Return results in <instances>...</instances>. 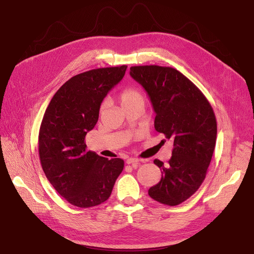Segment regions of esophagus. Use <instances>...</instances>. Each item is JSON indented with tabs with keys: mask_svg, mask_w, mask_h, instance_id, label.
<instances>
[{
	"mask_svg": "<svg viewBox=\"0 0 254 254\" xmlns=\"http://www.w3.org/2000/svg\"><path fill=\"white\" fill-rule=\"evenodd\" d=\"M127 165H132L134 167H137V166L140 164V161H139L138 158L130 157V158H127Z\"/></svg>",
	"mask_w": 254,
	"mask_h": 254,
	"instance_id": "obj_1",
	"label": "esophagus"
}]
</instances>
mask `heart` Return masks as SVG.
<instances>
[{
  "label": "heart",
  "instance_id": "1",
  "mask_svg": "<svg viewBox=\"0 0 254 254\" xmlns=\"http://www.w3.org/2000/svg\"><path fill=\"white\" fill-rule=\"evenodd\" d=\"M119 101L122 103L123 108L127 106L134 105L137 103H143L144 104V96L143 93L136 87H127L120 92ZM104 109V105L101 107V112Z\"/></svg>",
  "mask_w": 254,
  "mask_h": 254
}]
</instances>
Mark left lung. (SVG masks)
I'll use <instances>...</instances> for the list:
<instances>
[{
	"label": "left lung",
	"mask_w": 254,
	"mask_h": 254,
	"mask_svg": "<svg viewBox=\"0 0 254 254\" xmlns=\"http://www.w3.org/2000/svg\"><path fill=\"white\" fill-rule=\"evenodd\" d=\"M129 75L148 93L156 114L155 129L174 141L168 165L154 161L162 179L148 194L161 204L177 206L190 197L206 177L216 143L215 114L202 91L176 69L136 65Z\"/></svg>",
	"instance_id": "1"
}]
</instances>
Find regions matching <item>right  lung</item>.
Wrapping results in <instances>:
<instances>
[{
  "instance_id": "right-lung-1",
  "label": "right lung",
  "mask_w": 254,
  "mask_h": 254,
  "mask_svg": "<svg viewBox=\"0 0 254 254\" xmlns=\"http://www.w3.org/2000/svg\"><path fill=\"white\" fill-rule=\"evenodd\" d=\"M127 65L78 74L56 92L39 131V156L55 190L70 204L89 208L109 198L123 172L122 158L87 151L85 136L95 127L104 98L125 76Z\"/></svg>"
}]
</instances>
